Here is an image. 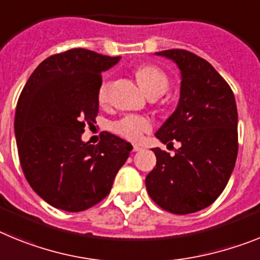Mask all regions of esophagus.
<instances>
[{"instance_id": "obj_1", "label": "esophagus", "mask_w": 260, "mask_h": 260, "mask_svg": "<svg viewBox=\"0 0 260 260\" xmlns=\"http://www.w3.org/2000/svg\"><path fill=\"white\" fill-rule=\"evenodd\" d=\"M141 150H143V146H140V145L133 146V152H141Z\"/></svg>"}]
</instances>
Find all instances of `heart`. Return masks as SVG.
<instances>
[{
    "instance_id": "heart-1",
    "label": "heart",
    "mask_w": 260,
    "mask_h": 260,
    "mask_svg": "<svg viewBox=\"0 0 260 260\" xmlns=\"http://www.w3.org/2000/svg\"><path fill=\"white\" fill-rule=\"evenodd\" d=\"M136 78L144 91L150 95H162L169 87V77L154 65H143L136 69ZM110 81L103 80L98 87L99 103H106L110 96ZM112 131L129 141H140L146 132L152 129L149 119L139 115H125L112 123Z\"/></svg>"
}]
</instances>
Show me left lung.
Instances as JSON below:
<instances>
[{"label": "left lung", "mask_w": 260, "mask_h": 260, "mask_svg": "<svg viewBox=\"0 0 260 260\" xmlns=\"http://www.w3.org/2000/svg\"><path fill=\"white\" fill-rule=\"evenodd\" d=\"M177 64L180 95L175 111L155 132L162 144L180 143L170 155L154 148L157 165L145 178L149 196L165 211L188 214L221 195L238 153V114L226 81L204 58L184 49L155 52Z\"/></svg>", "instance_id": "obj_1"}]
</instances>
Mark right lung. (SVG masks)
I'll return each mask as SVG.
<instances>
[{
  "mask_svg": "<svg viewBox=\"0 0 260 260\" xmlns=\"http://www.w3.org/2000/svg\"><path fill=\"white\" fill-rule=\"evenodd\" d=\"M120 56L69 49L40 62L24 85L14 131L22 170L43 200L55 208L81 212L111 191L132 145L103 133L98 145L82 141L85 124L95 123L102 72Z\"/></svg>",
  "mask_w": 260,
  "mask_h": 260,
  "instance_id": "1",
  "label": "right lung"
}]
</instances>
